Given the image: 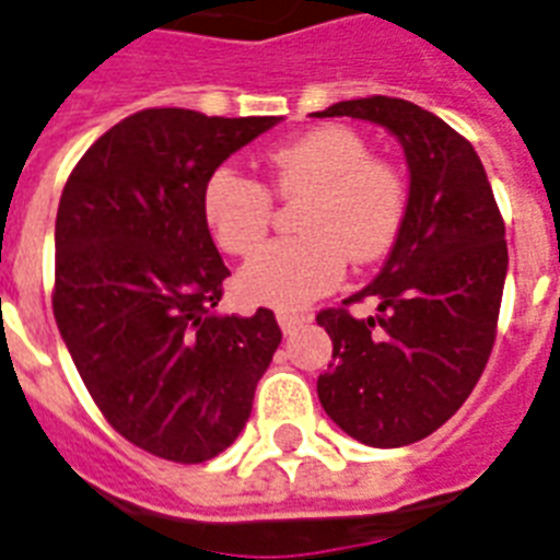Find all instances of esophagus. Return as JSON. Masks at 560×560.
<instances>
[{"label":"esophagus","mask_w":560,"mask_h":560,"mask_svg":"<svg viewBox=\"0 0 560 560\" xmlns=\"http://www.w3.org/2000/svg\"><path fill=\"white\" fill-rule=\"evenodd\" d=\"M276 318H279V327L284 332H293L295 327H302L304 322H310V316H304V313H295V310H279V313H276Z\"/></svg>","instance_id":"34e87169"}]
</instances>
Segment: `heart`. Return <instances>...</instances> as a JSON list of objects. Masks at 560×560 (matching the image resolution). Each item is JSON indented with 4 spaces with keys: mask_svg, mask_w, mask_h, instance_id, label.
Listing matches in <instances>:
<instances>
[{
    "mask_svg": "<svg viewBox=\"0 0 560 560\" xmlns=\"http://www.w3.org/2000/svg\"><path fill=\"white\" fill-rule=\"evenodd\" d=\"M272 190L304 199L299 233L250 258L238 272V295L261 307L295 310L345 279L347 258L370 265L393 247L407 208L401 173L370 156L347 128H318L267 156ZM201 213L215 244L233 256L261 247L272 222V196L261 182L222 164L205 182Z\"/></svg>",
    "mask_w": 560,
    "mask_h": 560,
    "instance_id": "obj_1",
    "label": "heart"
}]
</instances>
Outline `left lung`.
Wrapping results in <instances>:
<instances>
[{
  "label": "left lung",
  "mask_w": 560,
  "mask_h": 560,
  "mask_svg": "<svg viewBox=\"0 0 560 560\" xmlns=\"http://www.w3.org/2000/svg\"><path fill=\"white\" fill-rule=\"evenodd\" d=\"M324 116L387 128L410 164V199L382 272L361 293L316 316L332 338L318 401L368 447H407L453 416L481 378L495 345L506 279L504 219L476 148L407 98L338 102ZM375 298L355 319L350 303Z\"/></svg>",
  "instance_id": "8db88e82"
}]
</instances>
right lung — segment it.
<instances>
[{
    "label": "right lung",
    "instance_id": "obj_1",
    "mask_svg": "<svg viewBox=\"0 0 560 560\" xmlns=\"http://www.w3.org/2000/svg\"><path fill=\"white\" fill-rule=\"evenodd\" d=\"M276 116L148 107L88 148L56 213L54 316L107 424L164 462L238 439L281 330L219 316L230 276L201 213L210 173Z\"/></svg>",
    "mask_w": 560,
    "mask_h": 560
}]
</instances>
